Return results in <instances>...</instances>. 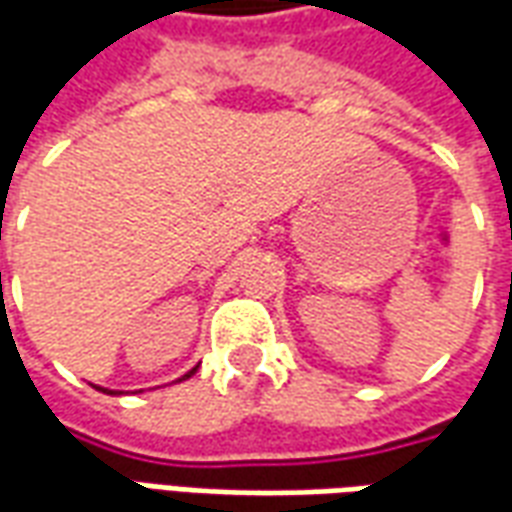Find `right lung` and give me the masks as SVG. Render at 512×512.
I'll list each match as a JSON object with an SVG mask.
<instances>
[{
  "label": "right lung",
  "mask_w": 512,
  "mask_h": 512,
  "mask_svg": "<svg viewBox=\"0 0 512 512\" xmlns=\"http://www.w3.org/2000/svg\"><path fill=\"white\" fill-rule=\"evenodd\" d=\"M194 370H197V367H194ZM194 370H191V373H194ZM191 373H186V376H183V378H189ZM95 389H101V386H95ZM101 392H106V395H115V392H109V389H101Z\"/></svg>",
  "instance_id": "obj_1"
}]
</instances>
